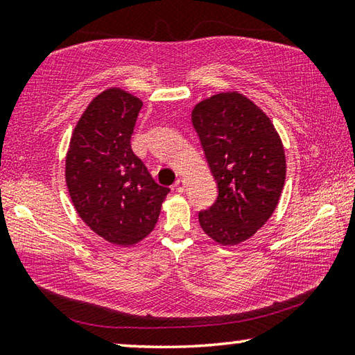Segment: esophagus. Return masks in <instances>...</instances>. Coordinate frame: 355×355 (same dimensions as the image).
<instances>
[{
    "mask_svg": "<svg viewBox=\"0 0 355 355\" xmlns=\"http://www.w3.org/2000/svg\"><path fill=\"white\" fill-rule=\"evenodd\" d=\"M184 184H186V180L184 178H178L175 182V189L178 192H184Z\"/></svg>",
    "mask_w": 355,
    "mask_h": 355,
    "instance_id": "obj_1",
    "label": "esophagus"
}]
</instances>
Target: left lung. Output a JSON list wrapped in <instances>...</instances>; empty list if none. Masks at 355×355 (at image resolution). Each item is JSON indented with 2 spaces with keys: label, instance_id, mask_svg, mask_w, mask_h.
<instances>
[{
  "label": "left lung",
  "instance_id": "obj_1",
  "mask_svg": "<svg viewBox=\"0 0 355 355\" xmlns=\"http://www.w3.org/2000/svg\"><path fill=\"white\" fill-rule=\"evenodd\" d=\"M218 200L199 213L202 230L222 245L254 236L277 207L285 184L284 144L269 117L238 92H220L191 114Z\"/></svg>",
  "mask_w": 355,
  "mask_h": 355
}]
</instances>
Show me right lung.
I'll list each match as a JSON object with an SVG mask.
<instances>
[{"label":"right lung","instance_id":"add662e5","mask_svg":"<svg viewBox=\"0 0 355 355\" xmlns=\"http://www.w3.org/2000/svg\"><path fill=\"white\" fill-rule=\"evenodd\" d=\"M142 101L119 87L97 95L78 120L65 158L70 199L86 225L111 244L133 245L153 230L169 188L131 150Z\"/></svg>","mask_w":355,"mask_h":355}]
</instances>
